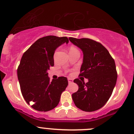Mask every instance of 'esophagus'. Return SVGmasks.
Instances as JSON below:
<instances>
[{
	"label": "esophagus",
	"mask_w": 134,
	"mask_h": 134,
	"mask_svg": "<svg viewBox=\"0 0 134 134\" xmlns=\"http://www.w3.org/2000/svg\"><path fill=\"white\" fill-rule=\"evenodd\" d=\"M68 81L69 83H71L73 82V80L72 79H71V78H68Z\"/></svg>",
	"instance_id": "1"
}]
</instances>
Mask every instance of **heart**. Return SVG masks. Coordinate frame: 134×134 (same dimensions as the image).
<instances>
[{
    "label": "heart",
    "instance_id": "1",
    "mask_svg": "<svg viewBox=\"0 0 134 134\" xmlns=\"http://www.w3.org/2000/svg\"><path fill=\"white\" fill-rule=\"evenodd\" d=\"M75 50H78L74 46H71L70 48V50H69V52L70 51H75Z\"/></svg>",
    "mask_w": 134,
    "mask_h": 134
}]
</instances>
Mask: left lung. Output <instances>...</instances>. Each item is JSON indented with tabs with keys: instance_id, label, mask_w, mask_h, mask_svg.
Listing matches in <instances>:
<instances>
[{
	"instance_id": "8db88e82",
	"label": "left lung",
	"mask_w": 134,
	"mask_h": 134,
	"mask_svg": "<svg viewBox=\"0 0 134 134\" xmlns=\"http://www.w3.org/2000/svg\"><path fill=\"white\" fill-rule=\"evenodd\" d=\"M69 39L83 52L80 76L88 80L86 83L78 78L74 80L78 86V90L72 94L74 103L83 111L97 110L107 102L116 85L115 61L100 42L88 38Z\"/></svg>"
}]
</instances>
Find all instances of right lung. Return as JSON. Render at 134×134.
I'll use <instances>...</instances> for the list:
<instances>
[{"label":"right lung","mask_w":134,"mask_h":134,"mask_svg":"<svg viewBox=\"0 0 134 134\" xmlns=\"http://www.w3.org/2000/svg\"><path fill=\"white\" fill-rule=\"evenodd\" d=\"M68 42L66 37L45 36L37 39L23 55L17 69L20 90L27 104L34 102L31 107L36 110L48 111L56 107L68 85L64 76L50 81L48 73L54 66L56 49Z\"/></svg>","instance_id":"add662e5"}]
</instances>
